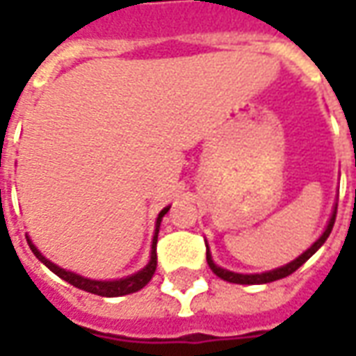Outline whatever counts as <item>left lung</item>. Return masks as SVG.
Returning <instances> with one entry per match:
<instances>
[{
    "label": "left lung",
    "instance_id": "8db88e82",
    "mask_svg": "<svg viewBox=\"0 0 356 356\" xmlns=\"http://www.w3.org/2000/svg\"><path fill=\"white\" fill-rule=\"evenodd\" d=\"M336 211H337V206L334 208V213H332V217H330L328 221V227H326V231L322 232V236L316 242H314L313 246L309 248L307 252H303V254L299 255L298 259H293L291 263H288V265H284V267H278L275 268V270H267V273H261V275H240V273H232V270H227V268H221L217 267L216 263H213V259H211V254H209V250L206 252V259H208V265L209 268L216 273L219 278H223V280H227V282H234V284H267V282H275V280H280V278H286V276H290L291 273H296L303 263L311 257V255L318 250V248L326 242V238L330 236V232H332V227H334V223H336Z\"/></svg>",
    "mask_w": 356,
    "mask_h": 356
}]
</instances>
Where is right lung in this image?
I'll return each mask as SVG.
<instances>
[{
    "label": "right lung",
    "instance_id": "right-lung-1",
    "mask_svg": "<svg viewBox=\"0 0 356 356\" xmlns=\"http://www.w3.org/2000/svg\"><path fill=\"white\" fill-rule=\"evenodd\" d=\"M170 211V206L163 208L160 211V216L156 219V231L154 238H152V250H150V261L145 268H140L139 273H135L131 276H125V278H120V280H91V278H83V276L76 275V273H70V270H65L60 268L55 263H51L49 259H45L40 250L32 244V240L28 238V246L34 252V255L40 259V261L45 265V267L53 270L55 275L60 276L63 280H66L68 284H72L76 288H80L83 291H89V293H95V296H102V298H120V296H127V293H133V291H139L140 288H145L150 278L154 276L156 265H158V257H156V242H158V232H160V223H162V217Z\"/></svg>",
    "mask_w": 356,
    "mask_h": 356
}]
</instances>
